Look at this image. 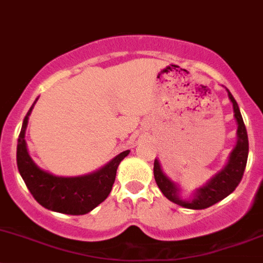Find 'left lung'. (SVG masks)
I'll return each mask as SVG.
<instances>
[{
  "label": "left lung",
  "instance_id": "1",
  "mask_svg": "<svg viewBox=\"0 0 263 263\" xmlns=\"http://www.w3.org/2000/svg\"><path fill=\"white\" fill-rule=\"evenodd\" d=\"M228 92V97L233 105V111H234V119L237 121V144L233 148V151L229 154V158L224 168L216 172L215 175L205 183L201 187L196 189L192 194L190 199H182L181 197V189L178 183L171 180V177L164 173L162 170L161 163L158 159H154V180L158 185L159 190L162 194L175 204L180 206L186 208V209L201 210L212 206L220 200L226 199L228 195H231L239 185L240 180L245 173L246 164H247L248 158V135L246 130L243 118L240 115L239 107H238L237 101L234 100L233 95L229 92L228 88H226Z\"/></svg>",
  "mask_w": 263,
  "mask_h": 263
}]
</instances>
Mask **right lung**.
Here are the masks:
<instances>
[{
    "label": "right lung",
    "instance_id": "right-lung-1",
    "mask_svg": "<svg viewBox=\"0 0 263 263\" xmlns=\"http://www.w3.org/2000/svg\"><path fill=\"white\" fill-rule=\"evenodd\" d=\"M36 101L37 99L26 114L18 135L16 151L18 172L34 199L45 209L68 215L90 213L109 196L115 181L116 170L130 151L121 152L101 168L87 175L64 177L44 171L32 161L25 140L29 116Z\"/></svg>",
    "mask_w": 263,
    "mask_h": 263
}]
</instances>
